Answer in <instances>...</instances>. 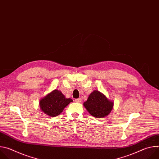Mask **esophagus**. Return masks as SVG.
Here are the masks:
<instances>
[{
	"mask_svg": "<svg viewBox=\"0 0 159 159\" xmlns=\"http://www.w3.org/2000/svg\"><path fill=\"white\" fill-rule=\"evenodd\" d=\"M75 102H81V101H82V99L80 98H78V99H75Z\"/></svg>",
	"mask_w": 159,
	"mask_h": 159,
	"instance_id": "obj_1",
	"label": "esophagus"
}]
</instances>
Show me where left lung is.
Masks as SVG:
<instances>
[{
    "label": "left lung",
    "mask_w": 159,
    "mask_h": 159,
    "mask_svg": "<svg viewBox=\"0 0 159 159\" xmlns=\"http://www.w3.org/2000/svg\"><path fill=\"white\" fill-rule=\"evenodd\" d=\"M113 102L109 100L104 94L99 90H94L84 106L88 112L95 118H104L111 112L113 107Z\"/></svg>",
    "instance_id": "8db88e82"
}]
</instances>
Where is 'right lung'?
I'll return each mask as SVG.
<instances>
[{"label":"right lung","instance_id":"1","mask_svg":"<svg viewBox=\"0 0 159 159\" xmlns=\"http://www.w3.org/2000/svg\"><path fill=\"white\" fill-rule=\"evenodd\" d=\"M72 101V99L66 98L61 91L55 89L40 100L39 107L45 115L55 117Z\"/></svg>","mask_w":159,"mask_h":159}]
</instances>
